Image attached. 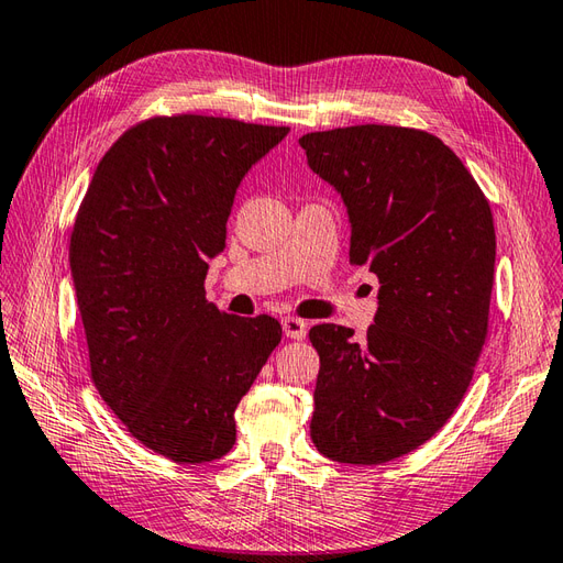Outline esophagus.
Here are the masks:
<instances>
[{
	"instance_id": "1",
	"label": "esophagus",
	"mask_w": 563,
	"mask_h": 563,
	"mask_svg": "<svg viewBox=\"0 0 563 563\" xmlns=\"http://www.w3.org/2000/svg\"><path fill=\"white\" fill-rule=\"evenodd\" d=\"M283 331L287 338H292V341H302V338H307V321L297 319V317H285Z\"/></svg>"
}]
</instances>
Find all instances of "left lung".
I'll return each mask as SVG.
<instances>
[{"instance_id":"obj_1","label":"left lung","mask_w":563,"mask_h":563,"mask_svg":"<svg viewBox=\"0 0 563 563\" xmlns=\"http://www.w3.org/2000/svg\"><path fill=\"white\" fill-rule=\"evenodd\" d=\"M341 194L350 261L378 278L364 341L319 323L311 441L335 463L378 465L449 422L485 345L496 238L485 194L446 143L420 129L360 124L299 139Z\"/></svg>"}]
</instances>
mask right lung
I'll list each match as a JSON object with an SVG mask.
<instances>
[{"mask_svg":"<svg viewBox=\"0 0 563 563\" xmlns=\"http://www.w3.org/2000/svg\"><path fill=\"white\" fill-rule=\"evenodd\" d=\"M287 126L155 117L102 155L71 230L69 264L90 374L143 446L211 463L238 439L234 410L283 338L261 313L206 299L240 181Z\"/></svg>","mask_w":563,"mask_h":563,"instance_id":"right-lung-1","label":"right lung"}]
</instances>
